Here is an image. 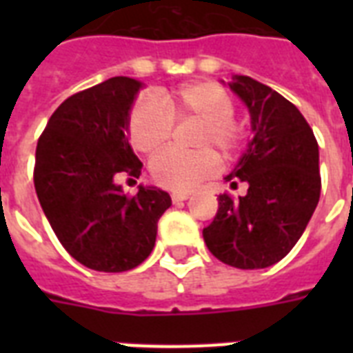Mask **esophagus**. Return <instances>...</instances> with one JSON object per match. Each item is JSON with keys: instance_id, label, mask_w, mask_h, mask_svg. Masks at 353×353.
I'll list each match as a JSON object with an SVG mask.
<instances>
[{"instance_id": "esophagus-1", "label": "esophagus", "mask_w": 353, "mask_h": 353, "mask_svg": "<svg viewBox=\"0 0 353 353\" xmlns=\"http://www.w3.org/2000/svg\"><path fill=\"white\" fill-rule=\"evenodd\" d=\"M188 196H190L188 192H172L170 194V198H172V201H174V203H181V201L188 199Z\"/></svg>"}]
</instances>
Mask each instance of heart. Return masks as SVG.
<instances>
[{
	"instance_id": "heart-1",
	"label": "heart",
	"mask_w": 353,
	"mask_h": 353,
	"mask_svg": "<svg viewBox=\"0 0 353 353\" xmlns=\"http://www.w3.org/2000/svg\"><path fill=\"white\" fill-rule=\"evenodd\" d=\"M236 104L229 91L214 82H192L172 91L139 99L128 115V135L133 148L154 154L165 148L172 137L174 121L196 119L199 128L194 137L196 152L165 150L152 159L150 172L157 185L170 190H190L207 181L220 168L221 157H232L245 143V130L234 119Z\"/></svg>"
}]
</instances>
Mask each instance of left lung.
<instances>
[{
    "instance_id": "1",
    "label": "left lung",
    "mask_w": 353,
    "mask_h": 353,
    "mask_svg": "<svg viewBox=\"0 0 353 353\" xmlns=\"http://www.w3.org/2000/svg\"><path fill=\"white\" fill-rule=\"evenodd\" d=\"M229 88L245 102L254 137L225 177L247 194L218 196V212L203 240L220 262L263 269L293 249L321 198L319 144L313 130L288 99L251 77L236 74Z\"/></svg>"
}]
</instances>
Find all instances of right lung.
Wrapping results in <instances>:
<instances>
[{"instance_id":"obj_1","label":"right lung","mask_w":353,"mask_h":353,"mask_svg":"<svg viewBox=\"0 0 353 353\" xmlns=\"http://www.w3.org/2000/svg\"><path fill=\"white\" fill-rule=\"evenodd\" d=\"M143 84L128 77L79 91L57 108L38 139L34 188L43 214L71 256L85 268L122 273L155 245L157 221L172 199L155 187L122 192L117 174L139 177L128 143V115Z\"/></svg>"}]
</instances>
